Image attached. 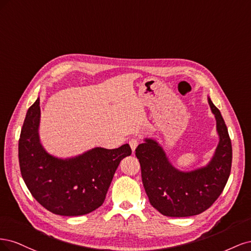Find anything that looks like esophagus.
<instances>
[{
    "instance_id": "1",
    "label": "esophagus",
    "mask_w": 251,
    "mask_h": 251,
    "mask_svg": "<svg viewBox=\"0 0 251 251\" xmlns=\"http://www.w3.org/2000/svg\"><path fill=\"white\" fill-rule=\"evenodd\" d=\"M130 147H131V149H132V151H135V150H136V148L138 147V144H139V141H138V139H136V138H132L131 140H130Z\"/></svg>"
}]
</instances>
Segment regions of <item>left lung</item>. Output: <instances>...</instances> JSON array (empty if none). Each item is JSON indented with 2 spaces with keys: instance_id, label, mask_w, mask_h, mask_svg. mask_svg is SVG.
<instances>
[{
  "instance_id": "8db88e82",
  "label": "left lung",
  "mask_w": 251,
  "mask_h": 251,
  "mask_svg": "<svg viewBox=\"0 0 251 251\" xmlns=\"http://www.w3.org/2000/svg\"><path fill=\"white\" fill-rule=\"evenodd\" d=\"M217 123L219 143L209 162L192 171H180L170 162L163 148L153 138H144L136 149L142 183L151 206L168 217H191L209 208L229 178L231 141L221 112L208 97Z\"/></svg>"
}]
</instances>
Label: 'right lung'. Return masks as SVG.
Returning <instances> with one entry per match:
<instances>
[{
  "instance_id": "obj_1",
  "label": "right lung",
  "mask_w": 251,
  "mask_h": 251,
  "mask_svg": "<svg viewBox=\"0 0 251 251\" xmlns=\"http://www.w3.org/2000/svg\"><path fill=\"white\" fill-rule=\"evenodd\" d=\"M40 121L39 97L26 114L19 140L20 169L29 192L42 206L59 216H82L101 206L120 161L132 154L130 146L94 148L59 158L41 143Z\"/></svg>"
}]
</instances>
